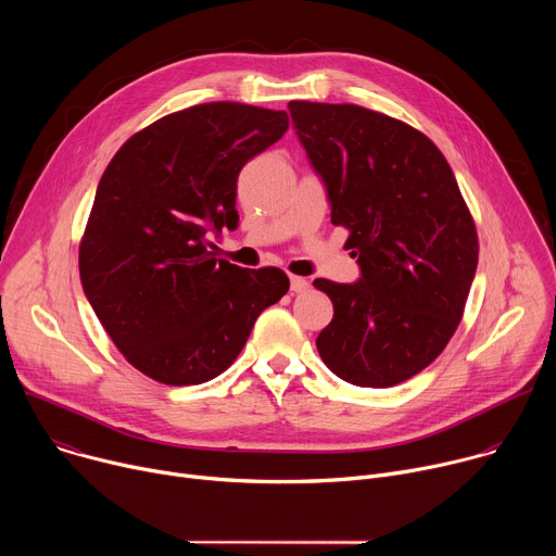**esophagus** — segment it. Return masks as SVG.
<instances>
[{"mask_svg":"<svg viewBox=\"0 0 556 556\" xmlns=\"http://www.w3.org/2000/svg\"><path fill=\"white\" fill-rule=\"evenodd\" d=\"M309 288V281L303 279V277H296V275H290V290L292 292H305Z\"/></svg>","mask_w":556,"mask_h":556,"instance_id":"34e87169","label":"esophagus"}]
</instances>
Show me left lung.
Here are the masks:
<instances>
[{"instance_id":"obj_1","label":"left lung","mask_w":556,"mask_h":556,"mask_svg":"<svg viewBox=\"0 0 556 556\" xmlns=\"http://www.w3.org/2000/svg\"><path fill=\"white\" fill-rule=\"evenodd\" d=\"M288 110L361 266L356 283L314 279L334 303L316 350L352 384L393 387L431 365L462 321L475 222L446 157L412 125L352 103Z\"/></svg>"}]
</instances>
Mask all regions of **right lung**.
Wrapping results in <instances>:
<instances>
[{
  "instance_id": "obj_1",
  "label": "right lung",
  "mask_w": 556,
  "mask_h": 556,
  "mask_svg": "<svg viewBox=\"0 0 556 556\" xmlns=\"http://www.w3.org/2000/svg\"><path fill=\"white\" fill-rule=\"evenodd\" d=\"M288 129V114L202 103L151 123L112 157L78 247L90 305L121 354L163 384L232 365L283 270L217 260L206 230L237 228V176Z\"/></svg>"
}]
</instances>
